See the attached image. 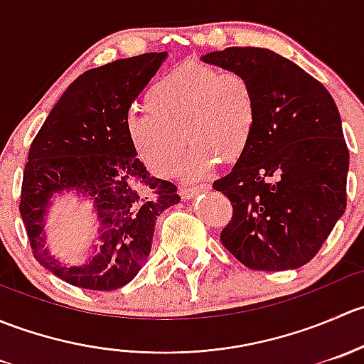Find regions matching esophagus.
Instances as JSON below:
<instances>
[{"mask_svg": "<svg viewBox=\"0 0 364 364\" xmlns=\"http://www.w3.org/2000/svg\"><path fill=\"white\" fill-rule=\"evenodd\" d=\"M203 190H209V185L188 186V188H181V190H179V193H181V197H185V199H193V197H196L199 192H203Z\"/></svg>", "mask_w": 364, "mask_h": 364, "instance_id": "1", "label": "esophagus"}]
</instances>
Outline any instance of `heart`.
Returning a JSON list of instances; mask_svg holds the SVG:
<instances>
[{"instance_id": "1", "label": "heart", "mask_w": 364, "mask_h": 364, "mask_svg": "<svg viewBox=\"0 0 364 364\" xmlns=\"http://www.w3.org/2000/svg\"><path fill=\"white\" fill-rule=\"evenodd\" d=\"M146 111L132 114L127 135L153 174L178 172L190 142L183 174L199 178L222 160L230 164L252 142L257 102L250 80L240 72L186 63L156 80L144 97Z\"/></svg>"}]
</instances>
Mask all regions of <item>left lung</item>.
Returning <instances> with one entry per match:
<instances>
[{"label":"left lung","mask_w":364,"mask_h":364,"mask_svg":"<svg viewBox=\"0 0 364 364\" xmlns=\"http://www.w3.org/2000/svg\"><path fill=\"white\" fill-rule=\"evenodd\" d=\"M203 61L247 77L257 102L250 146L213 183L232 205L220 241L250 269L304 266L347 205L348 149L335 100L269 49L227 47Z\"/></svg>","instance_id":"8db88e82"}]
</instances>
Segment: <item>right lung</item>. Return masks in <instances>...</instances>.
Wrapping results in <instances>:
<instances>
[{"mask_svg": "<svg viewBox=\"0 0 364 364\" xmlns=\"http://www.w3.org/2000/svg\"><path fill=\"white\" fill-rule=\"evenodd\" d=\"M167 53H148L91 68L58 100L29 146L19 211L31 253L46 269L87 291L134 280L151 252L155 222L179 203L178 186L149 176L127 135L128 109ZM90 196L101 222L90 263L65 267L43 247L41 222L53 193Z\"/></svg>", "mask_w": 364, "mask_h": 364, "instance_id": "obj_1", "label": "right lung"}]
</instances>
